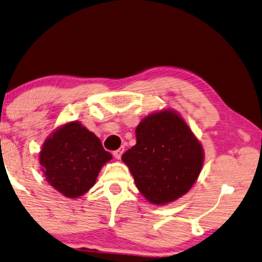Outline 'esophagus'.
I'll use <instances>...</instances> for the list:
<instances>
[{
  "label": "esophagus",
  "mask_w": 262,
  "mask_h": 262,
  "mask_svg": "<svg viewBox=\"0 0 262 262\" xmlns=\"http://www.w3.org/2000/svg\"><path fill=\"white\" fill-rule=\"evenodd\" d=\"M123 152H124V147H120L118 149H116V151H114V157L116 159H120L121 157H122V155H123Z\"/></svg>",
  "instance_id": "1"
}]
</instances>
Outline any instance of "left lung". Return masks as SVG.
<instances>
[{
    "mask_svg": "<svg viewBox=\"0 0 262 262\" xmlns=\"http://www.w3.org/2000/svg\"><path fill=\"white\" fill-rule=\"evenodd\" d=\"M137 144L122 156L138 189L149 202L175 201L193 187L204 164V149L182 117L162 110L145 117Z\"/></svg>",
    "mask_w": 262,
    "mask_h": 262,
    "instance_id": "obj_1",
    "label": "left lung"
}]
</instances>
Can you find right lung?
I'll use <instances>...</instances> for the list:
<instances>
[{"label": "right lung", "instance_id": "right-lung-1", "mask_svg": "<svg viewBox=\"0 0 262 262\" xmlns=\"http://www.w3.org/2000/svg\"><path fill=\"white\" fill-rule=\"evenodd\" d=\"M113 158L92 132L78 121L57 128L39 153L44 176L67 198H79L95 186L104 164Z\"/></svg>", "mask_w": 262, "mask_h": 262}]
</instances>
